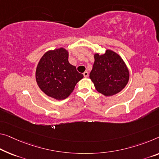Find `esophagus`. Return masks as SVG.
I'll list each match as a JSON object with an SVG mask.
<instances>
[{"instance_id":"obj_1","label":"esophagus","mask_w":159,"mask_h":159,"mask_svg":"<svg viewBox=\"0 0 159 159\" xmlns=\"http://www.w3.org/2000/svg\"><path fill=\"white\" fill-rule=\"evenodd\" d=\"M83 75H84V77H88V76H89V73H88V72L85 71L84 73H83Z\"/></svg>"}]
</instances>
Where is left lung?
Segmentation results:
<instances>
[{
    "label": "left lung",
    "instance_id": "left-lung-1",
    "mask_svg": "<svg viewBox=\"0 0 159 159\" xmlns=\"http://www.w3.org/2000/svg\"><path fill=\"white\" fill-rule=\"evenodd\" d=\"M89 78L97 91L106 97L120 92L129 80V71L118 53L107 49L105 53H94Z\"/></svg>",
    "mask_w": 159,
    "mask_h": 159
}]
</instances>
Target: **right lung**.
<instances>
[{"label": "right lung", "mask_w": 159, "mask_h": 159, "mask_svg": "<svg viewBox=\"0 0 159 159\" xmlns=\"http://www.w3.org/2000/svg\"><path fill=\"white\" fill-rule=\"evenodd\" d=\"M69 52L64 48L50 50L40 58L36 67L35 79L47 96L62 100L71 94L84 76L68 61Z\"/></svg>", "instance_id": "add662e5"}]
</instances>
